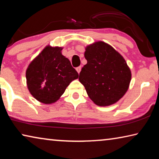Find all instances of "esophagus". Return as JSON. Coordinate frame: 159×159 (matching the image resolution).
<instances>
[{
    "label": "esophagus",
    "mask_w": 159,
    "mask_h": 159,
    "mask_svg": "<svg viewBox=\"0 0 159 159\" xmlns=\"http://www.w3.org/2000/svg\"><path fill=\"white\" fill-rule=\"evenodd\" d=\"M76 71H77V72L79 74H80V71H81V66H78V67H76Z\"/></svg>",
    "instance_id": "esophagus-1"
}]
</instances>
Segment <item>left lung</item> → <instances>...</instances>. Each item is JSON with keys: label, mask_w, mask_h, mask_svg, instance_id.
<instances>
[{"label": "left lung", "mask_w": 159, "mask_h": 159, "mask_svg": "<svg viewBox=\"0 0 159 159\" xmlns=\"http://www.w3.org/2000/svg\"><path fill=\"white\" fill-rule=\"evenodd\" d=\"M84 56L88 62L79 79L94 103L107 107L122 98L131 80L130 69L123 56L103 41L88 45Z\"/></svg>", "instance_id": "8db88e82"}]
</instances>
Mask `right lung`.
I'll use <instances>...</instances> for the list:
<instances>
[{"label": "right lung", "instance_id": "1", "mask_svg": "<svg viewBox=\"0 0 159 159\" xmlns=\"http://www.w3.org/2000/svg\"><path fill=\"white\" fill-rule=\"evenodd\" d=\"M62 49L48 45L26 69V84L29 92L43 104L57 101L69 83L79 78V74L70 61L61 54Z\"/></svg>", "mask_w": 159, "mask_h": 159}]
</instances>
